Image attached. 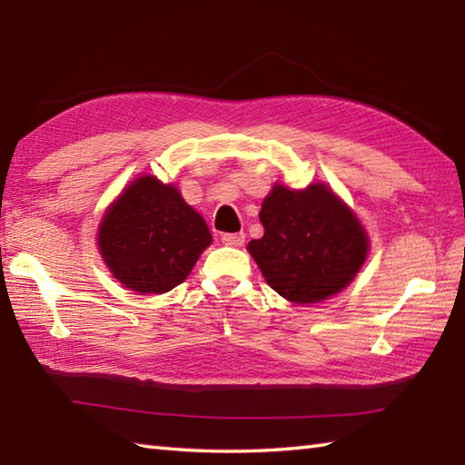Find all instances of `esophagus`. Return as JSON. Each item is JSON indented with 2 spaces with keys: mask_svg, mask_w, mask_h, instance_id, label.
I'll return each mask as SVG.
<instances>
[{
  "mask_svg": "<svg viewBox=\"0 0 465 465\" xmlns=\"http://www.w3.org/2000/svg\"><path fill=\"white\" fill-rule=\"evenodd\" d=\"M222 242L225 243V246L240 248V246H243V242H246V233H243V232H235V233H223V235H222Z\"/></svg>",
  "mask_w": 465,
  "mask_h": 465,
  "instance_id": "1",
  "label": "esophagus"
}]
</instances>
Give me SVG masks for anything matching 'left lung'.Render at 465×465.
Returning <instances> with one entry per match:
<instances>
[{
	"mask_svg": "<svg viewBox=\"0 0 465 465\" xmlns=\"http://www.w3.org/2000/svg\"><path fill=\"white\" fill-rule=\"evenodd\" d=\"M264 235L248 243L270 289L294 305L341 292L364 266L370 238L353 209L325 183H274L262 201Z\"/></svg>",
	"mask_w": 465,
	"mask_h": 465,
	"instance_id": "8db88e82",
	"label": "left lung"
}]
</instances>
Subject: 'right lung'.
Returning a JSON list of instances; mask_svg holds the SVG:
<instances>
[{
  "instance_id": "1",
  "label": "right lung",
  "mask_w": 465,
  "mask_h": 465,
  "mask_svg": "<svg viewBox=\"0 0 465 465\" xmlns=\"http://www.w3.org/2000/svg\"><path fill=\"white\" fill-rule=\"evenodd\" d=\"M205 219L173 183L140 174L101 217L97 248L109 272L138 294H163L184 282L211 246Z\"/></svg>"
}]
</instances>
